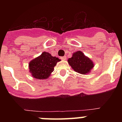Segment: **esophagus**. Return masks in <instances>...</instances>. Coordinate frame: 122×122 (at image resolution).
Masks as SVG:
<instances>
[{
    "label": "esophagus",
    "instance_id": "esophagus-1",
    "mask_svg": "<svg viewBox=\"0 0 122 122\" xmlns=\"http://www.w3.org/2000/svg\"><path fill=\"white\" fill-rule=\"evenodd\" d=\"M60 59H62V60H66V57L65 56H63V57H61Z\"/></svg>",
    "mask_w": 122,
    "mask_h": 122
}]
</instances>
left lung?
Here are the masks:
<instances>
[{"mask_svg": "<svg viewBox=\"0 0 122 122\" xmlns=\"http://www.w3.org/2000/svg\"><path fill=\"white\" fill-rule=\"evenodd\" d=\"M68 62L75 71L81 74H86L89 73L93 67V62L81 51H77L73 54L72 57L70 58Z\"/></svg>", "mask_w": 122, "mask_h": 122, "instance_id": "left-lung-1", "label": "left lung"}]
</instances>
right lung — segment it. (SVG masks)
I'll return each instance as SVG.
<instances>
[{
  "instance_id": "add662e5",
  "label": "right lung",
  "mask_w": 122,
  "mask_h": 122,
  "mask_svg": "<svg viewBox=\"0 0 122 122\" xmlns=\"http://www.w3.org/2000/svg\"><path fill=\"white\" fill-rule=\"evenodd\" d=\"M60 61L59 58L52 57L47 52H43L41 56L29 63V70L33 77L39 79L48 78L54 70L57 63Z\"/></svg>"
}]
</instances>
